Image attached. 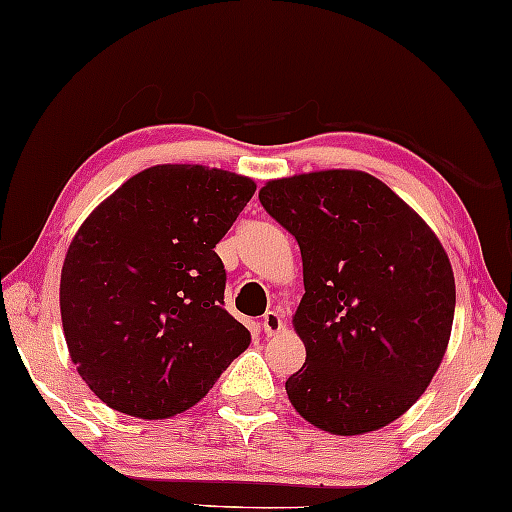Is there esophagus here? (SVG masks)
Here are the masks:
<instances>
[{
    "mask_svg": "<svg viewBox=\"0 0 512 512\" xmlns=\"http://www.w3.org/2000/svg\"><path fill=\"white\" fill-rule=\"evenodd\" d=\"M261 324H263V331L268 336L280 334V331H284V327H287V324H284V320H282V315L275 313V310H268V313L263 315Z\"/></svg>",
    "mask_w": 512,
    "mask_h": 512,
    "instance_id": "1",
    "label": "esophagus"
}]
</instances>
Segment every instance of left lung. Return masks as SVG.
Segmentation results:
<instances>
[{"label":"left lung","instance_id":"obj_1","mask_svg":"<svg viewBox=\"0 0 512 512\" xmlns=\"http://www.w3.org/2000/svg\"><path fill=\"white\" fill-rule=\"evenodd\" d=\"M265 211L296 237L305 364L287 395L331 435L386 428L426 393L447 353L456 284L433 228L376 176L324 169L272 178Z\"/></svg>","mask_w":512,"mask_h":512}]
</instances>
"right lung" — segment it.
I'll return each instance as SVG.
<instances>
[{
    "label": "right lung",
    "instance_id": "add662e5",
    "mask_svg": "<svg viewBox=\"0 0 512 512\" xmlns=\"http://www.w3.org/2000/svg\"><path fill=\"white\" fill-rule=\"evenodd\" d=\"M254 192L225 169L155 164L79 225L61 270L63 334L110 409L145 421L183 414L249 348V329L223 308L214 247Z\"/></svg>",
    "mask_w": 512,
    "mask_h": 512
}]
</instances>
